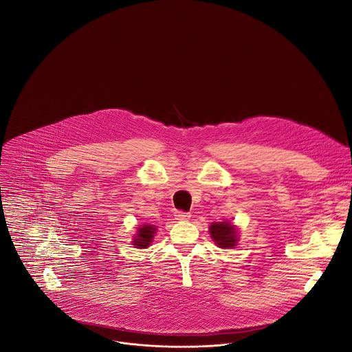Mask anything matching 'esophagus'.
Instances as JSON below:
<instances>
[{
    "mask_svg": "<svg viewBox=\"0 0 352 352\" xmlns=\"http://www.w3.org/2000/svg\"><path fill=\"white\" fill-rule=\"evenodd\" d=\"M175 218L177 221H187L190 218V214L188 212H184V211H176L175 212Z\"/></svg>",
    "mask_w": 352,
    "mask_h": 352,
    "instance_id": "1",
    "label": "esophagus"
}]
</instances>
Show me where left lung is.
Here are the masks:
<instances>
[{
    "instance_id": "obj_1",
    "label": "left lung",
    "mask_w": 352,
    "mask_h": 352,
    "mask_svg": "<svg viewBox=\"0 0 352 352\" xmlns=\"http://www.w3.org/2000/svg\"><path fill=\"white\" fill-rule=\"evenodd\" d=\"M210 234L219 248H233L237 245V229L230 222H212L210 225Z\"/></svg>"
}]
</instances>
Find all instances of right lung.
I'll return each instance as SVG.
<instances>
[{"mask_svg":"<svg viewBox=\"0 0 352 352\" xmlns=\"http://www.w3.org/2000/svg\"><path fill=\"white\" fill-rule=\"evenodd\" d=\"M154 234H155V228L153 225H142L134 237L133 245H135V248H140V250L148 248L153 241Z\"/></svg>","mask_w":352,"mask_h":352,"instance_id":"add662e5","label":"right lung"}]
</instances>
